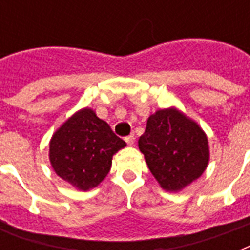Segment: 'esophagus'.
Listing matches in <instances>:
<instances>
[{
  "label": "esophagus",
  "instance_id": "obj_1",
  "mask_svg": "<svg viewBox=\"0 0 250 250\" xmlns=\"http://www.w3.org/2000/svg\"><path fill=\"white\" fill-rule=\"evenodd\" d=\"M125 140L128 145H133V143H135V136H133V135H129V136L125 137Z\"/></svg>",
  "mask_w": 250,
  "mask_h": 250
}]
</instances>
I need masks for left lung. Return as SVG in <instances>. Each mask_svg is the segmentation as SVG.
I'll return each instance as SVG.
<instances>
[{"instance_id": "obj_1", "label": "left lung", "mask_w": 250, "mask_h": 250, "mask_svg": "<svg viewBox=\"0 0 250 250\" xmlns=\"http://www.w3.org/2000/svg\"><path fill=\"white\" fill-rule=\"evenodd\" d=\"M149 170L161 188L179 192L204 174L210 160L208 136L176 107L157 110L139 139Z\"/></svg>"}]
</instances>
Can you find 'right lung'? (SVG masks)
Wrapping results in <instances>:
<instances>
[{"mask_svg":"<svg viewBox=\"0 0 250 250\" xmlns=\"http://www.w3.org/2000/svg\"><path fill=\"white\" fill-rule=\"evenodd\" d=\"M125 143L90 107L72 114L49 143V161L64 182L79 190H89L106 178L113 156Z\"/></svg>","mask_w":250,"mask_h":250,"instance_id":"add662e5","label":"right lung"}]
</instances>
